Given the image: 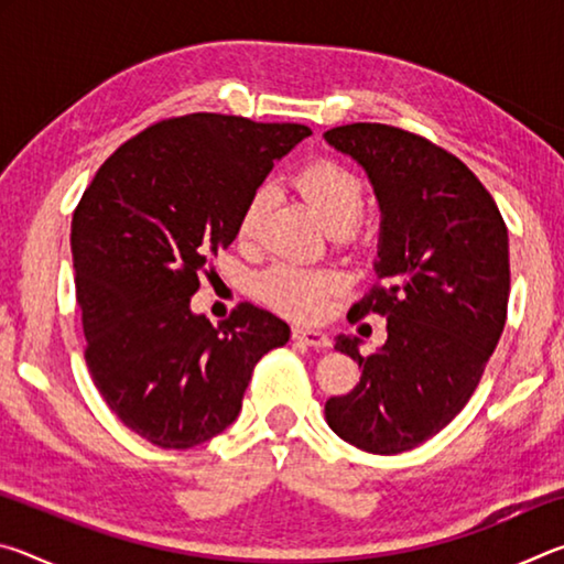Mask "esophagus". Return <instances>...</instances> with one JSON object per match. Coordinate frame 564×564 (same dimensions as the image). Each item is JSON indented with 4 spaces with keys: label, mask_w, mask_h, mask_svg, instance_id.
<instances>
[{
    "label": "esophagus",
    "mask_w": 564,
    "mask_h": 564,
    "mask_svg": "<svg viewBox=\"0 0 564 564\" xmlns=\"http://www.w3.org/2000/svg\"><path fill=\"white\" fill-rule=\"evenodd\" d=\"M293 340L311 348H328V336L316 328H293Z\"/></svg>",
    "instance_id": "obj_1"
}]
</instances>
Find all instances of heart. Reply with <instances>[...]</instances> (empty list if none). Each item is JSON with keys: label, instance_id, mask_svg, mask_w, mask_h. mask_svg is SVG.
I'll return each instance as SVG.
<instances>
[{"label": "heart", "instance_id": "heart-1", "mask_svg": "<svg viewBox=\"0 0 564 564\" xmlns=\"http://www.w3.org/2000/svg\"><path fill=\"white\" fill-rule=\"evenodd\" d=\"M295 188L311 206L328 231H350L362 214L366 188L362 181L336 161H316L295 176ZM271 206V188H256L238 218V238L253 241L265 212ZM333 291V279L323 271L303 269L293 263H275L259 279V293L275 311L293 318L318 316L326 295Z\"/></svg>", "mask_w": 564, "mask_h": 564}]
</instances>
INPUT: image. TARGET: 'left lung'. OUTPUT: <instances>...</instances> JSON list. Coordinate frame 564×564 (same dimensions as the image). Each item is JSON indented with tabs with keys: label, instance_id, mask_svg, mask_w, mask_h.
<instances>
[{
	"label": "left lung",
	"instance_id": "1",
	"mask_svg": "<svg viewBox=\"0 0 564 564\" xmlns=\"http://www.w3.org/2000/svg\"><path fill=\"white\" fill-rule=\"evenodd\" d=\"M366 171L380 208L376 285L350 308L388 318V340L360 356V338L336 350L360 368L326 420L343 441L376 455L413 451L460 413L508 316V228L492 196L460 159L386 123L323 133Z\"/></svg>",
	"mask_w": 564,
	"mask_h": 564
}]
</instances>
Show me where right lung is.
<instances>
[{
  "instance_id": "obj_1",
  "label": "right lung",
  "mask_w": 564,
  "mask_h": 564,
  "mask_svg": "<svg viewBox=\"0 0 564 564\" xmlns=\"http://www.w3.org/2000/svg\"><path fill=\"white\" fill-rule=\"evenodd\" d=\"M311 137L301 123L188 113L104 161L72 218L87 366L123 425L159 447L202 445L241 413L253 366L289 323L241 303L221 326L191 311L206 261L238 236L248 198Z\"/></svg>"
}]
</instances>
